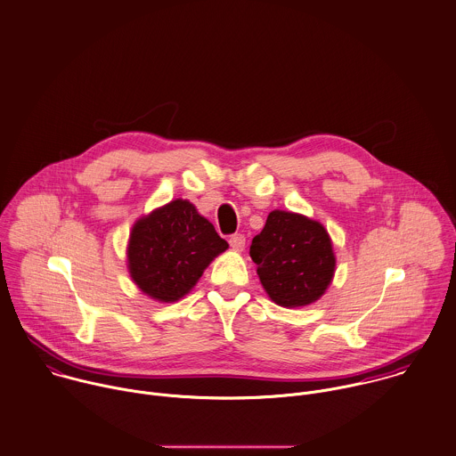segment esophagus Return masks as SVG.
<instances>
[{
  "label": "esophagus",
  "mask_w": 456,
  "mask_h": 456,
  "mask_svg": "<svg viewBox=\"0 0 456 456\" xmlns=\"http://www.w3.org/2000/svg\"><path fill=\"white\" fill-rule=\"evenodd\" d=\"M229 245H231L232 250L241 252V250L245 248V236H243V234H232V236L229 238Z\"/></svg>",
  "instance_id": "obj_1"
}]
</instances>
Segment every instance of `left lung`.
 <instances>
[{
  "mask_svg": "<svg viewBox=\"0 0 456 456\" xmlns=\"http://www.w3.org/2000/svg\"><path fill=\"white\" fill-rule=\"evenodd\" d=\"M250 257L268 297L282 307L316 302L332 282L336 256L327 229L304 215L275 209L252 240Z\"/></svg>",
  "mask_w": 456,
  "mask_h": 456,
  "instance_id": "8db88e82",
  "label": "left lung"
}]
</instances>
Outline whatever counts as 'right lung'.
<instances>
[{
    "instance_id": "obj_1",
    "label": "right lung",
    "mask_w": 456,
    "mask_h": 456,
    "mask_svg": "<svg viewBox=\"0 0 456 456\" xmlns=\"http://www.w3.org/2000/svg\"><path fill=\"white\" fill-rule=\"evenodd\" d=\"M227 248V241L191 202L175 199L133 225L127 268L145 295L158 302H175Z\"/></svg>"
}]
</instances>
